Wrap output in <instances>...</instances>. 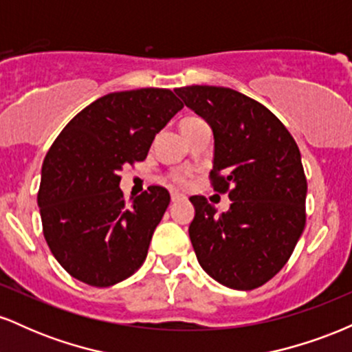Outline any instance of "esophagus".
<instances>
[{
    "label": "esophagus",
    "instance_id": "obj_1",
    "mask_svg": "<svg viewBox=\"0 0 352 352\" xmlns=\"http://www.w3.org/2000/svg\"><path fill=\"white\" fill-rule=\"evenodd\" d=\"M182 199H184V195H182V193L172 192V201H173V204H175V201H180Z\"/></svg>",
    "mask_w": 352,
    "mask_h": 352
}]
</instances>
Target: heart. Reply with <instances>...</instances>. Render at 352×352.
Segmentation results:
<instances>
[{"label": "heart", "instance_id": "heart-1", "mask_svg": "<svg viewBox=\"0 0 352 352\" xmlns=\"http://www.w3.org/2000/svg\"><path fill=\"white\" fill-rule=\"evenodd\" d=\"M184 120H185V119H184Z\"/></svg>", "mask_w": 352, "mask_h": 352}]
</instances>
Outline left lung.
Instances as JSON below:
<instances>
[{"label": "left lung", "mask_w": 352, "mask_h": 352, "mask_svg": "<svg viewBox=\"0 0 352 352\" xmlns=\"http://www.w3.org/2000/svg\"><path fill=\"white\" fill-rule=\"evenodd\" d=\"M213 132V188L230 208L217 213L190 197L195 217L188 235L201 268L233 289L272 280L292 256L306 223L308 184L296 142L263 104L230 87L175 89Z\"/></svg>", "instance_id": "left-lung-1"}]
</instances>
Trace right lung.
<instances>
[{"instance_id":"obj_1","label":"right lung","mask_w":352,"mask_h":352,"mask_svg":"<svg viewBox=\"0 0 352 352\" xmlns=\"http://www.w3.org/2000/svg\"><path fill=\"white\" fill-rule=\"evenodd\" d=\"M182 107L168 89L112 92L82 109L51 145L38 207L47 246L76 280L106 288L142 266L170 193L152 185L127 204L119 173L147 157Z\"/></svg>"}]
</instances>
